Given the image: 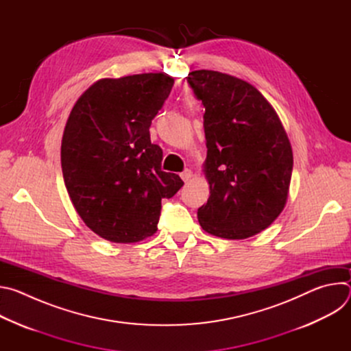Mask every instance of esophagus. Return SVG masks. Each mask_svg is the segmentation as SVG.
<instances>
[{
  "mask_svg": "<svg viewBox=\"0 0 351 351\" xmlns=\"http://www.w3.org/2000/svg\"><path fill=\"white\" fill-rule=\"evenodd\" d=\"M180 178H182L184 182H189L190 178H191V171H190V169H184V171L180 173Z\"/></svg>",
  "mask_w": 351,
  "mask_h": 351,
  "instance_id": "obj_1",
  "label": "esophagus"
}]
</instances>
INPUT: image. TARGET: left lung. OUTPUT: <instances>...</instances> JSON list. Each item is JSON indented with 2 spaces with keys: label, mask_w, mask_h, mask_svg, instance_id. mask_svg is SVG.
Segmentation results:
<instances>
[{
  "label": "left lung",
  "mask_w": 351,
  "mask_h": 351,
  "mask_svg": "<svg viewBox=\"0 0 351 351\" xmlns=\"http://www.w3.org/2000/svg\"><path fill=\"white\" fill-rule=\"evenodd\" d=\"M202 101L207 144V204L197 211L202 228L223 239H245L282 213L293 171L286 132L271 104L250 83L215 71L187 77Z\"/></svg>",
  "instance_id": "obj_1"
}]
</instances>
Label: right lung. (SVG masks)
<instances>
[{
    "label": "right lung",
    "instance_id": "add662e5",
    "mask_svg": "<svg viewBox=\"0 0 351 351\" xmlns=\"http://www.w3.org/2000/svg\"><path fill=\"white\" fill-rule=\"evenodd\" d=\"M172 87L165 73L103 79L71 111L61 145L65 186L83 222L110 241L154 234L161 199L183 186L161 169L162 149L149 138Z\"/></svg>",
    "mask_w": 351,
    "mask_h": 351
}]
</instances>
